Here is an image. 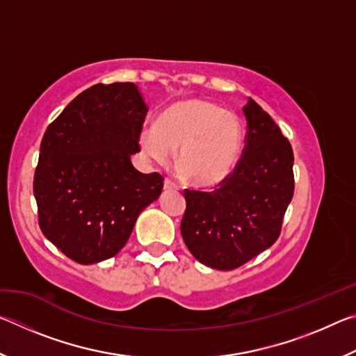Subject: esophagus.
<instances>
[{"label":"esophagus","instance_id":"1","mask_svg":"<svg viewBox=\"0 0 356 356\" xmlns=\"http://www.w3.org/2000/svg\"><path fill=\"white\" fill-rule=\"evenodd\" d=\"M163 188L166 190V191H177L179 190V186L174 184V182H171V180H165V185H163Z\"/></svg>","mask_w":356,"mask_h":356}]
</instances>
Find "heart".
<instances>
[{
  "mask_svg": "<svg viewBox=\"0 0 356 356\" xmlns=\"http://www.w3.org/2000/svg\"><path fill=\"white\" fill-rule=\"evenodd\" d=\"M242 141L243 127L236 113L195 97L174 102L138 138L144 159L160 165L177 149L179 170L191 184L204 186L220 184L232 172Z\"/></svg>",
  "mask_w": 356,
  "mask_h": 356,
  "instance_id": "heart-1",
  "label": "heart"
}]
</instances>
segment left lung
<instances>
[{
    "label": "left lung",
    "instance_id": "left-lung-1",
    "mask_svg": "<svg viewBox=\"0 0 356 356\" xmlns=\"http://www.w3.org/2000/svg\"><path fill=\"white\" fill-rule=\"evenodd\" d=\"M245 149L212 191L185 190L180 232L201 264L234 270L278 240L293 196V152L278 125L254 100L243 106Z\"/></svg>",
    "mask_w": 356,
    "mask_h": 356
}]
</instances>
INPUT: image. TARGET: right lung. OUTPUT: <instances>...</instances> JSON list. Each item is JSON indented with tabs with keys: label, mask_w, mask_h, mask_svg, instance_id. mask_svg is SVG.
I'll list each match as a JSON object with an SVG mask.
<instances>
[{
	"label": "right lung",
	"mask_w": 356,
	"mask_h": 356,
	"mask_svg": "<svg viewBox=\"0 0 356 356\" xmlns=\"http://www.w3.org/2000/svg\"><path fill=\"white\" fill-rule=\"evenodd\" d=\"M146 113L136 84L99 83L47 127L34 172L39 226L72 261L116 256L163 190L159 172L143 174L130 160Z\"/></svg>",
	"instance_id": "obj_1"
}]
</instances>
